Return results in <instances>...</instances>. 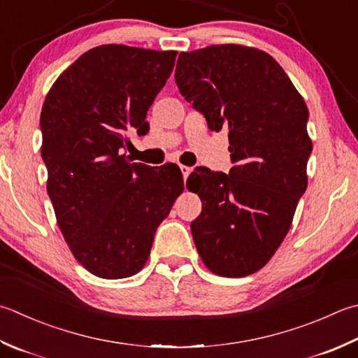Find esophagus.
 <instances>
[{"label":"esophagus","instance_id":"34e87169","mask_svg":"<svg viewBox=\"0 0 358 358\" xmlns=\"http://www.w3.org/2000/svg\"><path fill=\"white\" fill-rule=\"evenodd\" d=\"M180 171H181V173H183V178L186 180V178L189 177V173H191V167L181 164V166H180Z\"/></svg>","mask_w":358,"mask_h":358}]
</instances>
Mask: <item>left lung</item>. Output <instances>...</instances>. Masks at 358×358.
Returning a JSON list of instances; mask_svg holds the SVG:
<instances>
[{"label":"left lung","mask_w":358,"mask_h":358,"mask_svg":"<svg viewBox=\"0 0 358 358\" xmlns=\"http://www.w3.org/2000/svg\"><path fill=\"white\" fill-rule=\"evenodd\" d=\"M181 96L213 131L228 130L229 173L197 167L189 191L205 209L191 223L203 264L219 276L253 275L276 253L307 189L309 110L270 54L243 45L181 52Z\"/></svg>","instance_id":"obj_1"}]
</instances>
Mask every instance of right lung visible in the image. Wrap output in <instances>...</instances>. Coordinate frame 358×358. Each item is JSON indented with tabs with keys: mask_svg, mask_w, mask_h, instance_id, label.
<instances>
[{
	"mask_svg": "<svg viewBox=\"0 0 358 358\" xmlns=\"http://www.w3.org/2000/svg\"><path fill=\"white\" fill-rule=\"evenodd\" d=\"M177 51L102 45L82 54L46 94L40 127L46 189L82 267L103 279L136 275L158 225L183 192L177 166L130 163L127 131L145 135L147 110Z\"/></svg>",
	"mask_w": 358,
	"mask_h": 358,
	"instance_id": "add662e5",
	"label": "right lung"
}]
</instances>
